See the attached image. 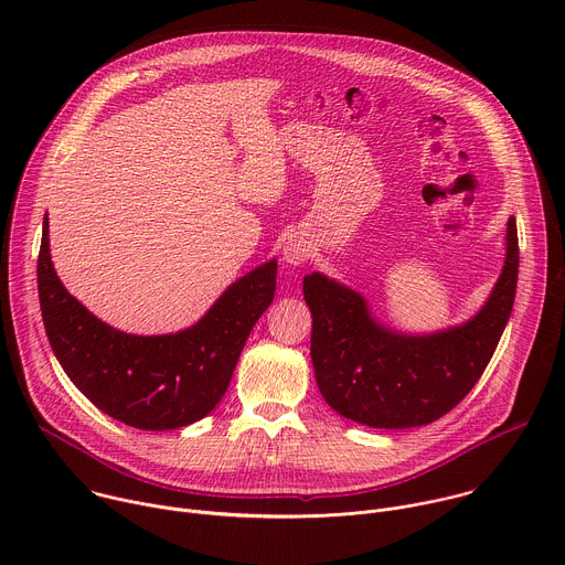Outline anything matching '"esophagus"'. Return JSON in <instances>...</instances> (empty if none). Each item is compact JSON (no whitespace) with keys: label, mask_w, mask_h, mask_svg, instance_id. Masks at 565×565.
I'll list each match as a JSON object with an SVG mask.
<instances>
[{"label":"esophagus","mask_w":565,"mask_h":565,"mask_svg":"<svg viewBox=\"0 0 565 565\" xmlns=\"http://www.w3.org/2000/svg\"><path fill=\"white\" fill-rule=\"evenodd\" d=\"M310 241L301 234H290L288 241L281 248V257H284V264L288 266H301L306 264V259L310 257Z\"/></svg>","instance_id":"esophagus-1"}]
</instances>
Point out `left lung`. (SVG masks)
<instances>
[{
  "instance_id": "obj_1",
  "label": "left lung",
  "mask_w": 565,
  "mask_h": 565,
  "mask_svg": "<svg viewBox=\"0 0 565 565\" xmlns=\"http://www.w3.org/2000/svg\"><path fill=\"white\" fill-rule=\"evenodd\" d=\"M519 279L516 218H508L501 275L462 324L431 333L391 329L358 290L324 273L303 277L319 393L340 416L373 429L423 427L471 391L512 315Z\"/></svg>"
}]
</instances>
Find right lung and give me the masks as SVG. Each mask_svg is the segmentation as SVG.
<instances>
[{
    "label": "right lung",
    "instance_id": "1",
    "mask_svg": "<svg viewBox=\"0 0 565 565\" xmlns=\"http://www.w3.org/2000/svg\"><path fill=\"white\" fill-rule=\"evenodd\" d=\"M275 288L277 259H270L232 281L196 324L166 335L125 333L64 288L44 216L38 292L49 344L68 380L100 412L136 429L188 427L218 405Z\"/></svg>",
    "mask_w": 565,
    "mask_h": 565
}]
</instances>
